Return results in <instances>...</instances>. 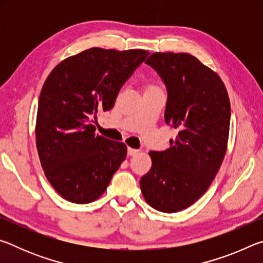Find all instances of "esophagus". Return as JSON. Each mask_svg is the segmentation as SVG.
<instances>
[{"label": "esophagus", "instance_id": "1", "mask_svg": "<svg viewBox=\"0 0 263 263\" xmlns=\"http://www.w3.org/2000/svg\"><path fill=\"white\" fill-rule=\"evenodd\" d=\"M138 152H139V149L131 148V147H128V148H127V154L130 155V157H133V155H136Z\"/></svg>", "mask_w": 263, "mask_h": 263}]
</instances>
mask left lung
<instances>
[{
  "mask_svg": "<svg viewBox=\"0 0 263 263\" xmlns=\"http://www.w3.org/2000/svg\"><path fill=\"white\" fill-rule=\"evenodd\" d=\"M167 89L164 121L177 128L171 147L149 152L152 167L140 189L155 210L173 213L210 186L228 147L231 105L224 82L189 53H153L145 61Z\"/></svg>",
  "mask_w": 263,
  "mask_h": 263,
  "instance_id": "left-lung-1",
  "label": "left lung"
}]
</instances>
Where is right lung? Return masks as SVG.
<instances>
[{
  "label": "right lung",
  "mask_w": 263,
  "mask_h": 263,
  "mask_svg": "<svg viewBox=\"0 0 263 263\" xmlns=\"http://www.w3.org/2000/svg\"><path fill=\"white\" fill-rule=\"evenodd\" d=\"M149 52L92 47L61 61L39 95L35 141L47 180L61 197L95 201L126 158V145L95 133L97 111L115 105Z\"/></svg>",
  "instance_id": "right-lung-1"
}]
</instances>
